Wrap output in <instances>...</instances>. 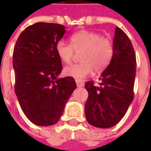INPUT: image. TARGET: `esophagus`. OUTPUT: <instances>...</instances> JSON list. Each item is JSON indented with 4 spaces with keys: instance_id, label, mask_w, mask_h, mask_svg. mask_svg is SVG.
Returning <instances> with one entry per match:
<instances>
[{
    "instance_id": "1",
    "label": "esophagus",
    "mask_w": 151,
    "mask_h": 151,
    "mask_svg": "<svg viewBox=\"0 0 151 151\" xmlns=\"http://www.w3.org/2000/svg\"><path fill=\"white\" fill-rule=\"evenodd\" d=\"M76 86H77L78 87H81V86H84L83 81H80V80H76Z\"/></svg>"
}]
</instances>
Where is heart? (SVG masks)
Returning <instances> with one entry per match:
<instances>
[{
    "instance_id": "obj_1",
    "label": "heart",
    "mask_w": 151,
    "mask_h": 151,
    "mask_svg": "<svg viewBox=\"0 0 151 151\" xmlns=\"http://www.w3.org/2000/svg\"><path fill=\"white\" fill-rule=\"evenodd\" d=\"M70 44L59 41L56 44V53L63 63L70 64L75 52L80 53L81 63L71 65L64 69V74L76 80L88 76L93 71H101L110 64L113 56V44L110 39L102 38L95 32L82 30L72 34Z\"/></svg>"
}]
</instances>
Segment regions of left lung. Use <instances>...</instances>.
Returning <instances> with one entry per match:
<instances>
[{
  "mask_svg": "<svg viewBox=\"0 0 151 151\" xmlns=\"http://www.w3.org/2000/svg\"><path fill=\"white\" fill-rule=\"evenodd\" d=\"M113 56L99 78V86L92 81L85 84L88 98L85 104L86 119L91 125L107 129L116 125L134 99L136 59L130 39L116 27Z\"/></svg>",
  "mask_w": 151,
  "mask_h": 151,
  "instance_id": "left-lung-1",
  "label": "left lung"
}]
</instances>
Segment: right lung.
I'll use <instances>...</instances> for the list:
<instances>
[{
	"instance_id": "right-lung-1",
	"label": "right lung",
	"mask_w": 151,
	"mask_h": 151,
	"mask_svg": "<svg viewBox=\"0 0 151 151\" xmlns=\"http://www.w3.org/2000/svg\"><path fill=\"white\" fill-rule=\"evenodd\" d=\"M65 32L60 24L34 23L22 32L13 50L15 93L27 118L38 126L55 124L76 88L72 77L58 78L62 64L56 44Z\"/></svg>"
}]
</instances>
